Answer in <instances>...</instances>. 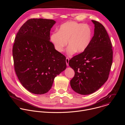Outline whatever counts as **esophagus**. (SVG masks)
<instances>
[{"label": "esophagus", "mask_w": 125, "mask_h": 125, "mask_svg": "<svg viewBox=\"0 0 125 125\" xmlns=\"http://www.w3.org/2000/svg\"><path fill=\"white\" fill-rule=\"evenodd\" d=\"M69 59L67 57L66 59V63L67 66H69Z\"/></svg>", "instance_id": "1"}]
</instances>
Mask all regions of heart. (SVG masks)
I'll use <instances>...</instances> for the list:
<instances>
[{
	"label": "heart",
	"mask_w": 125,
	"mask_h": 125,
	"mask_svg": "<svg viewBox=\"0 0 125 125\" xmlns=\"http://www.w3.org/2000/svg\"><path fill=\"white\" fill-rule=\"evenodd\" d=\"M93 37L91 27L74 21H68L62 24L58 32L52 33L50 40L54 48L59 52L64 51L69 45L67 51L69 55L80 53L85 51L90 45Z\"/></svg>",
	"instance_id": "heart-1"
}]
</instances>
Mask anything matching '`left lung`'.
<instances>
[{"instance_id": "1", "label": "left lung", "mask_w": 125, "mask_h": 125, "mask_svg": "<svg viewBox=\"0 0 125 125\" xmlns=\"http://www.w3.org/2000/svg\"><path fill=\"white\" fill-rule=\"evenodd\" d=\"M94 35L87 48L75 56L69 65L75 71L70 81L71 87L82 95L92 94L101 87L107 80L113 59L112 44L104 26L96 21Z\"/></svg>"}]
</instances>
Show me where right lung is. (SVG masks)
Returning <instances> with one entry per match:
<instances>
[{
    "instance_id": "right-lung-1",
    "label": "right lung",
    "mask_w": 125,
    "mask_h": 125,
    "mask_svg": "<svg viewBox=\"0 0 125 125\" xmlns=\"http://www.w3.org/2000/svg\"><path fill=\"white\" fill-rule=\"evenodd\" d=\"M55 23L50 19H30L15 40L12 53L16 75L26 90L35 94L47 93L54 78L67 67L65 56L50 42V31Z\"/></svg>"
}]
</instances>
